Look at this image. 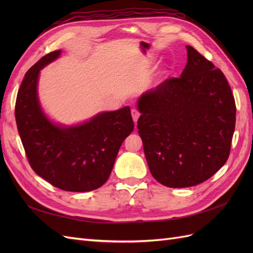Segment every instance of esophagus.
<instances>
[{"label": "esophagus", "instance_id": "1", "mask_svg": "<svg viewBox=\"0 0 253 253\" xmlns=\"http://www.w3.org/2000/svg\"><path fill=\"white\" fill-rule=\"evenodd\" d=\"M139 116H140V113H139L138 111H137L136 109H133V110H132V117H133L134 122H137V120H138Z\"/></svg>", "mask_w": 253, "mask_h": 253}]
</instances>
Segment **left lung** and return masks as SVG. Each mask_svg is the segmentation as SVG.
I'll use <instances>...</instances> for the list:
<instances>
[{
  "label": "left lung",
  "instance_id": "left-lung-1",
  "mask_svg": "<svg viewBox=\"0 0 253 253\" xmlns=\"http://www.w3.org/2000/svg\"><path fill=\"white\" fill-rule=\"evenodd\" d=\"M179 78L167 79L137 101V121L151 174L169 188L209 179L229 157L235 102L219 68L192 46Z\"/></svg>",
  "mask_w": 253,
  "mask_h": 253
}]
</instances>
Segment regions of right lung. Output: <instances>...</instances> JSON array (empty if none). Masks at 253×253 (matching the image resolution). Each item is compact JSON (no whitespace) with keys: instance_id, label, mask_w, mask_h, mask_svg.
I'll use <instances>...</instances> for the list:
<instances>
[{"instance_id":"1","label":"right lung","mask_w":253,"mask_h":253,"mask_svg":"<svg viewBox=\"0 0 253 253\" xmlns=\"http://www.w3.org/2000/svg\"><path fill=\"white\" fill-rule=\"evenodd\" d=\"M61 55L55 50L25 74L16 101V121L33 170L52 186L88 192L109 179L122 142L133 132L129 106L99 113L76 126L59 125L44 113L38 97L40 71Z\"/></svg>"}]
</instances>
